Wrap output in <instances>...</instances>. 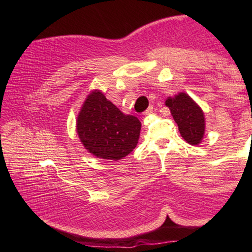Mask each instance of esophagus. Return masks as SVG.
I'll return each instance as SVG.
<instances>
[{"label": "esophagus", "mask_w": 252, "mask_h": 252, "mask_svg": "<svg viewBox=\"0 0 252 252\" xmlns=\"http://www.w3.org/2000/svg\"><path fill=\"white\" fill-rule=\"evenodd\" d=\"M152 111H153V106L152 105H150V106H149V108L146 110V111H144V114H149V113H151L152 112Z\"/></svg>", "instance_id": "1"}]
</instances>
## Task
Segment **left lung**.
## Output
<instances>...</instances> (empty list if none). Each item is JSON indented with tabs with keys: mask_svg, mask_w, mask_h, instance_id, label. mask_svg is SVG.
Instances as JSON below:
<instances>
[{
	"mask_svg": "<svg viewBox=\"0 0 252 252\" xmlns=\"http://www.w3.org/2000/svg\"><path fill=\"white\" fill-rule=\"evenodd\" d=\"M165 105L171 111L182 138L192 146L201 142L204 133V116L199 105L186 93L169 97Z\"/></svg>",
	"mask_w": 252,
	"mask_h": 252,
	"instance_id": "8db88e82",
	"label": "left lung"
}]
</instances>
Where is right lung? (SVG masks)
I'll return each mask as SVG.
<instances>
[{"label":"right lung","instance_id":"1","mask_svg":"<svg viewBox=\"0 0 252 252\" xmlns=\"http://www.w3.org/2000/svg\"><path fill=\"white\" fill-rule=\"evenodd\" d=\"M76 130L87 150L108 160H120L138 143L141 122L126 116L100 91H93L81 109Z\"/></svg>","mask_w":252,"mask_h":252}]
</instances>
